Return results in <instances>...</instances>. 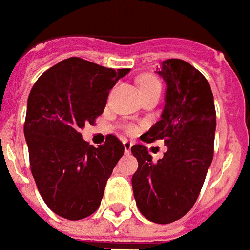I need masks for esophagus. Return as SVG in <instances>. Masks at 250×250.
<instances>
[{
	"label": "esophagus",
	"instance_id": "34e87169",
	"mask_svg": "<svg viewBox=\"0 0 250 250\" xmlns=\"http://www.w3.org/2000/svg\"><path fill=\"white\" fill-rule=\"evenodd\" d=\"M123 145H125V154H131L132 143H129V141H127V140H125V143H123Z\"/></svg>",
	"mask_w": 250,
	"mask_h": 250
}]
</instances>
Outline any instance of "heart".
<instances>
[{
  "label": "heart",
  "instance_id": "obj_1",
  "mask_svg": "<svg viewBox=\"0 0 250 250\" xmlns=\"http://www.w3.org/2000/svg\"><path fill=\"white\" fill-rule=\"evenodd\" d=\"M139 86H140V91H146V90H150V88H154V87H160V83L155 77L145 74V76H143L139 79ZM131 129L133 131V128Z\"/></svg>",
  "mask_w": 250,
  "mask_h": 250
}]
</instances>
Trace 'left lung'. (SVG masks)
Here are the masks:
<instances>
[{
    "label": "left lung",
    "mask_w": 250,
    "mask_h": 250,
    "mask_svg": "<svg viewBox=\"0 0 250 250\" xmlns=\"http://www.w3.org/2000/svg\"><path fill=\"white\" fill-rule=\"evenodd\" d=\"M155 73L167 86L166 104L143 140H164L167 151L154 163L146 146H132L139 162L132 188L145 218L171 224L191 209L203 188L213 159L216 109L209 83L188 62L168 59Z\"/></svg>",
    "instance_id": "obj_1"
}]
</instances>
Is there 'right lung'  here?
<instances>
[{
  "label": "right lung",
  "instance_id": "1",
  "mask_svg": "<svg viewBox=\"0 0 250 250\" xmlns=\"http://www.w3.org/2000/svg\"><path fill=\"white\" fill-rule=\"evenodd\" d=\"M129 69L69 58L34 83L24 125L30 171L41 196L58 216L78 221L96 212L125 147L109 135L93 147L81 129L103 114L109 91Z\"/></svg>",
  "mask_w": 250,
  "mask_h": 250
}]
</instances>
